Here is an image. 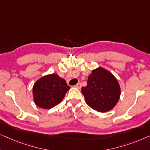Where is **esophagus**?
<instances>
[{
  "mask_svg": "<svg viewBox=\"0 0 150 150\" xmlns=\"http://www.w3.org/2000/svg\"><path fill=\"white\" fill-rule=\"evenodd\" d=\"M75 87L77 88H79V89H80V88H81V83H77L75 85Z\"/></svg>",
  "mask_w": 150,
  "mask_h": 150,
  "instance_id": "34e87169",
  "label": "esophagus"
}]
</instances>
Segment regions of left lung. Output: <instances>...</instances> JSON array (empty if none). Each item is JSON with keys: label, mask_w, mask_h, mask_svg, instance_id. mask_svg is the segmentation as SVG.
Returning <instances> with one entry per match:
<instances>
[{"label": "left lung", "mask_w": 150, "mask_h": 150, "mask_svg": "<svg viewBox=\"0 0 150 150\" xmlns=\"http://www.w3.org/2000/svg\"><path fill=\"white\" fill-rule=\"evenodd\" d=\"M88 106L98 112L112 109L120 99L121 90L117 80L109 71L98 67L92 71L87 86L81 88Z\"/></svg>", "instance_id": "8db88e82"}]
</instances>
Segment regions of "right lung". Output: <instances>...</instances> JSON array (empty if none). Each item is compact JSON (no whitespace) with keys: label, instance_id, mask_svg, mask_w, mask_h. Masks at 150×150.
<instances>
[{"label":"right lung","instance_id":"obj_1","mask_svg":"<svg viewBox=\"0 0 150 150\" xmlns=\"http://www.w3.org/2000/svg\"><path fill=\"white\" fill-rule=\"evenodd\" d=\"M69 89L66 81L57 74L43 76L33 86L34 102L41 108H52L63 100Z\"/></svg>","mask_w":150,"mask_h":150}]
</instances>
